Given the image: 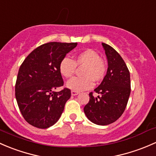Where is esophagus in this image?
Wrapping results in <instances>:
<instances>
[{"label": "esophagus", "instance_id": "obj_1", "mask_svg": "<svg viewBox=\"0 0 156 156\" xmlns=\"http://www.w3.org/2000/svg\"><path fill=\"white\" fill-rule=\"evenodd\" d=\"M79 94L78 91H71V94L73 96H75V95H77Z\"/></svg>", "mask_w": 156, "mask_h": 156}]
</instances>
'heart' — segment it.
Instances as JSON below:
<instances>
[{
	"instance_id": "obj_1",
	"label": "heart",
	"mask_w": 156,
	"mask_h": 156,
	"mask_svg": "<svg viewBox=\"0 0 156 156\" xmlns=\"http://www.w3.org/2000/svg\"><path fill=\"white\" fill-rule=\"evenodd\" d=\"M76 66H83L82 69L83 76L74 77L67 82V86L73 91H80L90 89L94 84L93 80L101 81L107 73L105 62L95 51L91 49L80 52L73 60L67 57L63 58L59 63V70L62 76L70 78L74 75Z\"/></svg>"
}]
</instances>
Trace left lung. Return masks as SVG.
<instances>
[{
    "instance_id": "8db88e82",
    "label": "left lung",
    "mask_w": 156,
    "mask_h": 156,
    "mask_svg": "<svg viewBox=\"0 0 156 156\" xmlns=\"http://www.w3.org/2000/svg\"><path fill=\"white\" fill-rule=\"evenodd\" d=\"M108 62L106 76L94 89L98 97L89 93L84 113L91 122L107 126L116 121L124 113L131 93L130 72L122 58L112 46L102 43Z\"/></svg>"
}]
</instances>
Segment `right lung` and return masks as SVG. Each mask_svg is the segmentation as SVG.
Segmentation results:
<instances>
[{
	"mask_svg": "<svg viewBox=\"0 0 156 156\" xmlns=\"http://www.w3.org/2000/svg\"><path fill=\"white\" fill-rule=\"evenodd\" d=\"M77 43L50 42L34 49L19 67L15 94L25 121L38 128H47L57 122L71 95L64 88L59 70L61 60Z\"/></svg>",
	"mask_w": 156,
	"mask_h": 156,
	"instance_id": "obj_1",
	"label": "right lung"
}]
</instances>
